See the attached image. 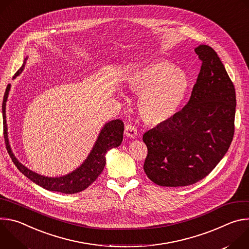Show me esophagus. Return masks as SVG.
<instances>
[{"label": "esophagus", "instance_id": "1", "mask_svg": "<svg viewBox=\"0 0 249 249\" xmlns=\"http://www.w3.org/2000/svg\"><path fill=\"white\" fill-rule=\"evenodd\" d=\"M125 135L129 138H136L137 137V128L135 125L132 124H127L125 126Z\"/></svg>", "mask_w": 249, "mask_h": 249}]
</instances>
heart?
Wrapping results in <instances>:
<instances>
[{
    "mask_svg": "<svg viewBox=\"0 0 249 249\" xmlns=\"http://www.w3.org/2000/svg\"><path fill=\"white\" fill-rule=\"evenodd\" d=\"M128 88L140 94L139 115L150 126H160L178 112L188 90L183 71L162 60L142 65L129 74Z\"/></svg>",
    "mask_w": 249,
    "mask_h": 249,
    "instance_id": "b5f03b06",
    "label": "heart"
}]
</instances>
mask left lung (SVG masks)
Instances as JSON below:
<instances>
[{
    "instance_id": "8db88e82",
    "label": "left lung",
    "mask_w": 249,
    "mask_h": 249,
    "mask_svg": "<svg viewBox=\"0 0 249 249\" xmlns=\"http://www.w3.org/2000/svg\"><path fill=\"white\" fill-rule=\"evenodd\" d=\"M195 52L201 70L187 104L168 122L143 136L144 170L160 186H188L224 158L234 134L235 89L218 54L208 45Z\"/></svg>"
}]
</instances>
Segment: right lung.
<instances>
[{
  "instance_id": "obj_1",
  "label": "right lung",
  "mask_w": 249,
  "mask_h": 249,
  "mask_svg": "<svg viewBox=\"0 0 249 249\" xmlns=\"http://www.w3.org/2000/svg\"><path fill=\"white\" fill-rule=\"evenodd\" d=\"M26 59L27 58H25L21 68H19V70L16 73L14 78H16L18 75H19L22 72V70L25 66ZM10 89H11V85H8L5 91L3 106H2L4 138H5V143H6L8 153L13 162L18 167V169L22 174H24L28 179H30L34 183H36L37 185L49 191L61 192L65 194H75L88 188L92 182L95 181V179L99 176V174L102 172L105 166L106 153H107L109 150H111L112 148L119 147L120 144L122 143L123 132H124V124L122 120L120 119L112 120L103 126L89 157L82 163V165L78 167L76 170L60 177L43 176L28 169L26 166L20 163L12 152V149L9 143V139H8V127H7V120H6V102L8 99Z\"/></svg>"
}]
</instances>
